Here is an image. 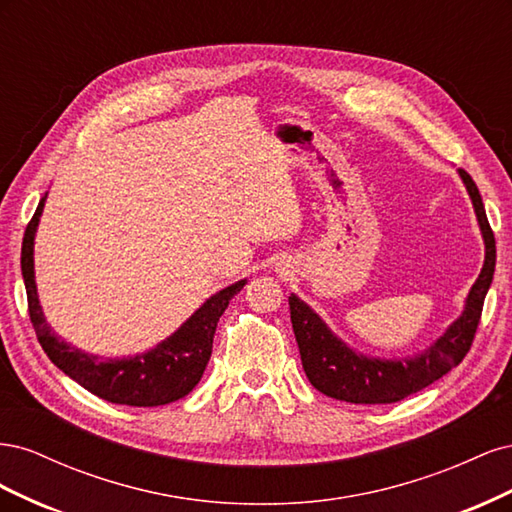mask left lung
<instances>
[{"label":"left lung","mask_w":512,"mask_h":512,"mask_svg":"<svg viewBox=\"0 0 512 512\" xmlns=\"http://www.w3.org/2000/svg\"><path fill=\"white\" fill-rule=\"evenodd\" d=\"M459 177L466 183L480 232H483L485 265L468 294L463 314L425 352L395 361L369 359L350 350L342 339L335 337L314 309L299 297L294 294L288 297L292 331L297 337L305 376L320 393L348 401V404H395L440 380L468 354L493 280L495 237L476 183L463 168H459Z\"/></svg>","instance_id":"1"}]
</instances>
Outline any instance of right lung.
Wrapping results in <instances>:
<instances>
[{
	"mask_svg": "<svg viewBox=\"0 0 512 512\" xmlns=\"http://www.w3.org/2000/svg\"><path fill=\"white\" fill-rule=\"evenodd\" d=\"M44 200L46 194L40 198L32 222L25 228L21 271L27 290L29 318H32L38 342L46 356L66 376L79 382L83 389L98 395L100 399L111 401V404L153 408L188 395L205 374L220 316L247 280H241L213 294L173 335L166 337L162 344L145 354H136L130 356V359H102V356L87 354L66 344L64 339H59L51 331L38 301L34 280V237L44 209Z\"/></svg>",
	"mask_w": 512,
	"mask_h": 512,
	"instance_id": "right-lung-1",
	"label": "right lung"
}]
</instances>
